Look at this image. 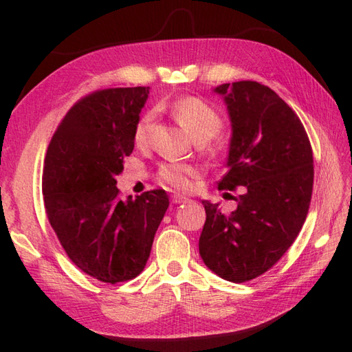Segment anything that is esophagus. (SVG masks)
Segmentation results:
<instances>
[{"label":"esophagus","instance_id":"obj_1","mask_svg":"<svg viewBox=\"0 0 352 352\" xmlns=\"http://www.w3.org/2000/svg\"><path fill=\"white\" fill-rule=\"evenodd\" d=\"M170 201H172V204H174V205H178V204H184V201H188V199L183 197V195H172Z\"/></svg>","mask_w":352,"mask_h":352}]
</instances>
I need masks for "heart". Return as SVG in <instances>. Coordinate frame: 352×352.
<instances>
[{"mask_svg":"<svg viewBox=\"0 0 352 352\" xmlns=\"http://www.w3.org/2000/svg\"><path fill=\"white\" fill-rule=\"evenodd\" d=\"M172 115L175 116L182 127L192 136L194 140H208L216 136L222 127V119L219 113L199 98H182L170 107ZM153 111H146L135 126V142L144 146L148 140V132L153 122ZM199 174V169L186 163H168L160 168L158 177L164 184L172 189H188L190 178Z\"/></svg>","mask_w":352,"mask_h":352,"instance_id":"b5f03b06","label":"heart"}]
</instances>
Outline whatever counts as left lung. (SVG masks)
Returning <instances> with one entry per match:
<instances>
[{"instance_id":"left-lung-1","label":"left lung","mask_w":352,"mask_h":352,"mask_svg":"<svg viewBox=\"0 0 352 352\" xmlns=\"http://www.w3.org/2000/svg\"><path fill=\"white\" fill-rule=\"evenodd\" d=\"M231 121L226 174L219 189L243 188L230 214L204 200L199 239L205 265L231 283L272 269L296 239L311 205L314 157L300 118L269 87L253 80L222 83Z\"/></svg>"}]
</instances>
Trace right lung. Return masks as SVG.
<instances>
[{
  "label": "right lung",
  "instance_id": "1",
  "mask_svg": "<svg viewBox=\"0 0 352 352\" xmlns=\"http://www.w3.org/2000/svg\"><path fill=\"white\" fill-rule=\"evenodd\" d=\"M147 96L148 87L88 94L65 115L46 152L50 223L68 258L102 283L129 281L144 270L169 206L163 189L121 200L116 188Z\"/></svg>",
  "mask_w": 352,
  "mask_h": 352
}]
</instances>
